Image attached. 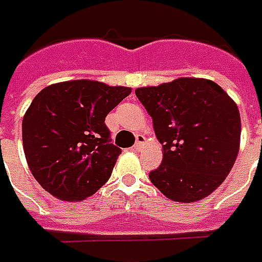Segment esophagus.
Listing matches in <instances>:
<instances>
[{"instance_id":"34e87169","label":"esophagus","mask_w":262,"mask_h":262,"mask_svg":"<svg viewBox=\"0 0 262 262\" xmlns=\"http://www.w3.org/2000/svg\"><path fill=\"white\" fill-rule=\"evenodd\" d=\"M145 137L144 135H137V142H135L134 148L137 149V151H140L141 148L144 146V144H145Z\"/></svg>"}]
</instances>
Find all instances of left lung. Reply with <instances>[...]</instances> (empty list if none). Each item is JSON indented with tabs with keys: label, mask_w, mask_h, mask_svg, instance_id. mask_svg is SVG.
<instances>
[{
	"label": "left lung",
	"mask_w": 262,
	"mask_h": 262,
	"mask_svg": "<svg viewBox=\"0 0 262 262\" xmlns=\"http://www.w3.org/2000/svg\"><path fill=\"white\" fill-rule=\"evenodd\" d=\"M135 94L152 117L162 164L149 173L170 200L192 203L214 192L230 173L240 148V111L217 83L181 77Z\"/></svg>",
	"instance_id": "8db88e82"
}]
</instances>
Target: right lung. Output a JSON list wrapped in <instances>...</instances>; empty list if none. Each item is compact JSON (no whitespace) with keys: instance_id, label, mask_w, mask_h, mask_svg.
Segmentation results:
<instances>
[{"instance_id":"add662e5","label":"right lung","mask_w":262,"mask_h":262,"mask_svg":"<svg viewBox=\"0 0 262 262\" xmlns=\"http://www.w3.org/2000/svg\"><path fill=\"white\" fill-rule=\"evenodd\" d=\"M131 93L96 80L51 84L22 120V142L33 178L52 196L77 202L108 181L121 149L111 144L105 117Z\"/></svg>"}]
</instances>
